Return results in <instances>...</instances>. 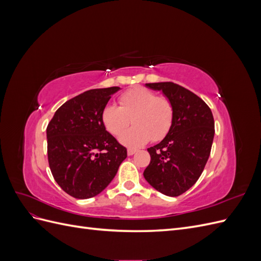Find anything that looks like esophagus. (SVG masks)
<instances>
[{
	"instance_id": "34e87169",
	"label": "esophagus",
	"mask_w": 261,
	"mask_h": 261,
	"mask_svg": "<svg viewBox=\"0 0 261 261\" xmlns=\"http://www.w3.org/2000/svg\"><path fill=\"white\" fill-rule=\"evenodd\" d=\"M136 151H137L136 149H128V150H127V154H128V155H133L134 153H136Z\"/></svg>"
}]
</instances>
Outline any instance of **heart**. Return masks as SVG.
Here are the masks:
<instances>
[{"label": "heart", "mask_w": 261, "mask_h": 261, "mask_svg": "<svg viewBox=\"0 0 261 261\" xmlns=\"http://www.w3.org/2000/svg\"><path fill=\"white\" fill-rule=\"evenodd\" d=\"M135 125L121 137L127 147H139L151 139H163L172 127L174 107L172 101L144 87H135L122 93L118 107L108 105L101 112V122L111 135L118 137L128 127Z\"/></svg>", "instance_id": "heart-1"}]
</instances>
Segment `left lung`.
I'll use <instances>...</instances> for the list:
<instances>
[{"label":"left lung","mask_w":261,"mask_h":261,"mask_svg":"<svg viewBox=\"0 0 261 261\" xmlns=\"http://www.w3.org/2000/svg\"><path fill=\"white\" fill-rule=\"evenodd\" d=\"M161 90L174 107V120L167 136L148 148L150 163L144 172L148 183L170 197L188 191L204 169L215 136V121L206 102L177 84H146Z\"/></svg>","instance_id":"obj_1"}]
</instances>
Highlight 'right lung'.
Here are the masks:
<instances>
[{"mask_svg":"<svg viewBox=\"0 0 261 261\" xmlns=\"http://www.w3.org/2000/svg\"><path fill=\"white\" fill-rule=\"evenodd\" d=\"M120 87L91 89L62 105L46 127L50 170L74 198L97 196L111 183L127 150L106 130L101 112Z\"/></svg>","mask_w":261,"mask_h":261,"instance_id":"1","label":"right lung"}]
</instances>
